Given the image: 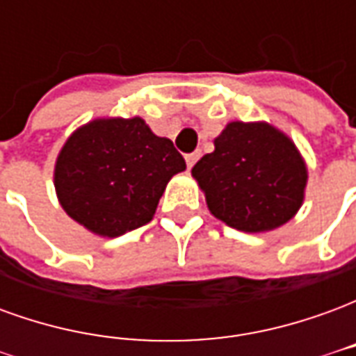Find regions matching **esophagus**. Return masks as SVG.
Here are the masks:
<instances>
[{
    "label": "esophagus",
    "instance_id": "obj_1",
    "mask_svg": "<svg viewBox=\"0 0 356 356\" xmlns=\"http://www.w3.org/2000/svg\"><path fill=\"white\" fill-rule=\"evenodd\" d=\"M200 156H202L200 150H196V152H191V154H186V156H185V160H186V165H188V170H191V168H193L194 163H196V162H198V160H200Z\"/></svg>",
    "mask_w": 356,
    "mask_h": 356
}]
</instances>
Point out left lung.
I'll return each mask as SVG.
<instances>
[{
    "instance_id": "1",
    "label": "left lung",
    "mask_w": 356,
    "mask_h": 356,
    "mask_svg": "<svg viewBox=\"0 0 356 356\" xmlns=\"http://www.w3.org/2000/svg\"><path fill=\"white\" fill-rule=\"evenodd\" d=\"M193 177L211 216L242 232L286 225L305 200L309 173L296 143L267 122H229Z\"/></svg>"
}]
</instances>
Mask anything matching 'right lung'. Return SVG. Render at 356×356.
Here are the masks:
<instances>
[{
    "instance_id": "right-lung-1",
    "label": "right lung",
    "mask_w": 356,
    "mask_h": 356,
    "mask_svg": "<svg viewBox=\"0 0 356 356\" xmlns=\"http://www.w3.org/2000/svg\"><path fill=\"white\" fill-rule=\"evenodd\" d=\"M185 170L173 143L143 118H95L66 139L53 183L66 216L116 238L152 221L170 179Z\"/></svg>"
}]
</instances>
